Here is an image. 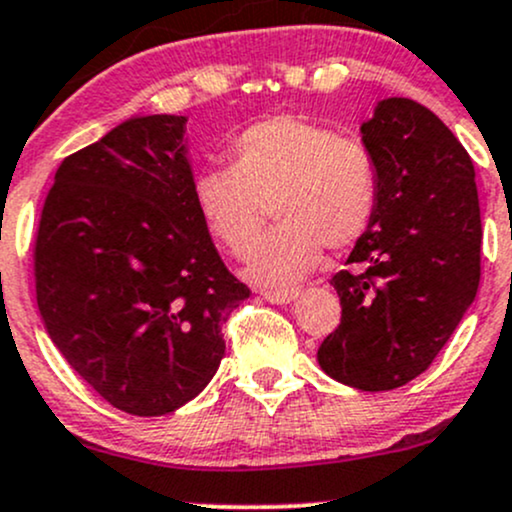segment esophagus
I'll use <instances>...</instances> for the list:
<instances>
[{"label": "esophagus", "mask_w": 512, "mask_h": 512, "mask_svg": "<svg viewBox=\"0 0 512 512\" xmlns=\"http://www.w3.org/2000/svg\"><path fill=\"white\" fill-rule=\"evenodd\" d=\"M296 296H299V289H265L262 291V299L269 303H277V306H282V303H291Z\"/></svg>", "instance_id": "esophagus-1"}]
</instances>
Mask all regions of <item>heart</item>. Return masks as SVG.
Here are the masks:
<instances>
[{
  "label": "heart",
  "instance_id": "obj_1",
  "mask_svg": "<svg viewBox=\"0 0 512 512\" xmlns=\"http://www.w3.org/2000/svg\"><path fill=\"white\" fill-rule=\"evenodd\" d=\"M230 165L194 177V204L230 255L245 257L272 209L274 226L250 255L252 282L286 286L318 267L323 245L345 250L372 228L381 179L372 150L301 116L240 131Z\"/></svg>",
  "mask_w": 512,
  "mask_h": 512
}]
</instances>
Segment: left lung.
Listing matches in <instances>:
<instances>
[{
  "instance_id": "8db88e82",
  "label": "left lung",
  "mask_w": 512,
  "mask_h": 512,
  "mask_svg": "<svg viewBox=\"0 0 512 512\" xmlns=\"http://www.w3.org/2000/svg\"><path fill=\"white\" fill-rule=\"evenodd\" d=\"M359 131L379 167V211L347 257L355 267L330 279L342 318L318 364L352 389L391 391L430 367L474 301L479 192L464 145L418 101H379Z\"/></svg>"
}]
</instances>
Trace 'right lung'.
I'll return each instance as SVG.
<instances>
[{"label":"right lung","instance_id":"right-lung-1","mask_svg":"<svg viewBox=\"0 0 512 512\" xmlns=\"http://www.w3.org/2000/svg\"><path fill=\"white\" fill-rule=\"evenodd\" d=\"M184 126L133 116L65 157L33 250L53 345L104 401L143 418L204 391L226 355L221 325L250 296L196 211Z\"/></svg>","mask_w":512,"mask_h":512}]
</instances>
